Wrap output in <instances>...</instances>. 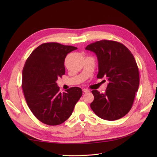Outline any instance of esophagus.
I'll use <instances>...</instances> for the list:
<instances>
[{
  "mask_svg": "<svg viewBox=\"0 0 157 157\" xmlns=\"http://www.w3.org/2000/svg\"><path fill=\"white\" fill-rule=\"evenodd\" d=\"M83 92L84 93H88V92H89L90 91H89V90H88V89H85V88H83Z\"/></svg>",
  "mask_w": 157,
  "mask_h": 157,
  "instance_id": "1",
  "label": "esophagus"
}]
</instances>
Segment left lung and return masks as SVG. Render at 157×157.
Here are the masks:
<instances>
[{"instance_id": "obj_1", "label": "left lung", "mask_w": 157, "mask_h": 157, "mask_svg": "<svg viewBox=\"0 0 157 157\" xmlns=\"http://www.w3.org/2000/svg\"><path fill=\"white\" fill-rule=\"evenodd\" d=\"M98 59L97 78L109 81L105 92L93 90L94 101L90 108L99 118L109 121L118 120L129 112L139 85V73L133 55L123 44L101 40L88 45Z\"/></svg>"}]
</instances>
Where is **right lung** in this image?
I'll return each mask as SVG.
<instances>
[{
	"mask_svg": "<svg viewBox=\"0 0 157 157\" xmlns=\"http://www.w3.org/2000/svg\"><path fill=\"white\" fill-rule=\"evenodd\" d=\"M77 48L57 43H43L30 55L22 71V88L32 113L42 123L58 125L72 114L83 94L79 87L60 92L56 84L65 74L67 55Z\"/></svg>",
	"mask_w": 157,
	"mask_h": 157,
	"instance_id": "add662e5",
	"label": "right lung"
}]
</instances>
